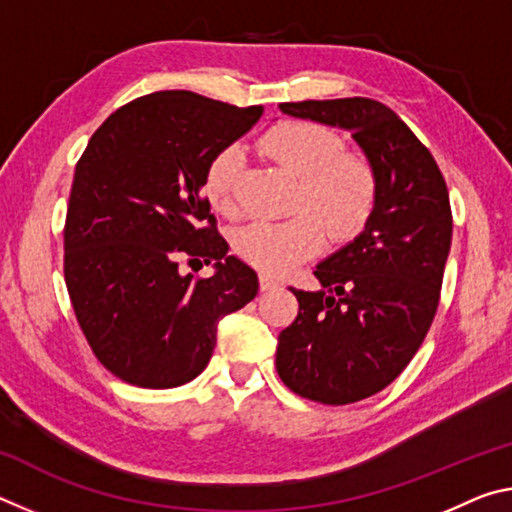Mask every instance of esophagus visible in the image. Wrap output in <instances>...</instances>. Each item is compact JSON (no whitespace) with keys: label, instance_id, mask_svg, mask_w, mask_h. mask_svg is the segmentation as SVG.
I'll list each match as a JSON object with an SVG mask.
<instances>
[{"label":"esophagus","instance_id":"1","mask_svg":"<svg viewBox=\"0 0 512 512\" xmlns=\"http://www.w3.org/2000/svg\"><path fill=\"white\" fill-rule=\"evenodd\" d=\"M277 287H280V280H275V277L268 275V273H259V289L273 291Z\"/></svg>","mask_w":512,"mask_h":512}]
</instances>
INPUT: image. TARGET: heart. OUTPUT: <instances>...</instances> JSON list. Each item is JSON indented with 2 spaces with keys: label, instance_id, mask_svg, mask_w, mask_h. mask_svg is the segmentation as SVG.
<instances>
[{
  "label": "heart",
  "instance_id": "obj_1",
  "mask_svg": "<svg viewBox=\"0 0 512 512\" xmlns=\"http://www.w3.org/2000/svg\"><path fill=\"white\" fill-rule=\"evenodd\" d=\"M262 151L298 178L291 210L284 221H257L235 237L237 255L262 273H287L318 253L327 235L336 244L359 237L379 201L375 164L357 151H345L343 137L307 119L282 121L262 135ZM244 153L225 146L205 169L203 192L216 212H239Z\"/></svg>",
  "mask_w": 512,
  "mask_h": 512
}]
</instances>
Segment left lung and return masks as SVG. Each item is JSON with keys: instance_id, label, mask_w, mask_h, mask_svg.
Here are the masks:
<instances>
[{"instance_id": "8db88e82", "label": "left lung", "mask_w": 512, "mask_h": 512, "mask_svg": "<svg viewBox=\"0 0 512 512\" xmlns=\"http://www.w3.org/2000/svg\"><path fill=\"white\" fill-rule=\"evenodd\" d=\"M291 117L352 131L379 176L370 223L316 266L323 291H298V316L277 336L275 368L320 404L375 395L409 366L436 316L452 246L443 173L418 137L375 99L280 103Z\"/></svg>"}]
</instances>
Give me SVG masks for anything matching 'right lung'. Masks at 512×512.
Masks as SVG:
<instances>
[{
    "label": "right lung",
    "instance_id": "1",
    "mask_svg": "<svg viewBox=\"0 0 512 512\" xmlns=\"http://www.w3.org/2000/svg\"><path fill=\"white\" fill-rule=\"evenodd\" d=\"M262 106L187 90L153 92L103 121L76 162L65 219V284L103 368L140 388L201 375L223 316L257 296V273L228 255L201 196L216 153ZM215 264L212 278L177 264Z\"/></svg>",
    "mask_w": 512,
    "mask_h": 512
}]
</instances>
